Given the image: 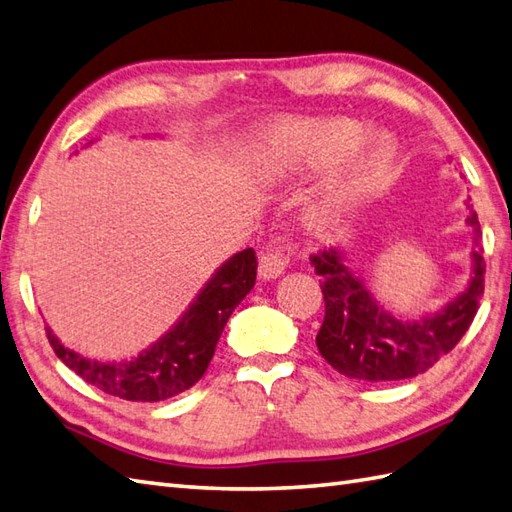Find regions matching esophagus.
Instances as JSON below:
<instances>
[{"mask_svg": "<svg viewBox=\"0 0 512 512\" xmlns=\"http://www.w3.org/2000/svg\"><path fill=\"white\" fill-rule=\"evenodd\" d=\"M283 270H285L283 253L279 251V248H275V246H268L266 251L259 255V264H257L259 279L272 281V279H277Z\"/></svg>", "mask_w": 512, "mask_h": 512, "instance_id": "34e87169", "label": "esophagus"}]
</instances>
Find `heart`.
I'll return each instance as SVG.
<instances>
[{"instance_id":"obj_1","label":"heart","mask_w":512,"mask_h":512,"mask_svg":"<svg viewBox=\"0 0 512 512\" xmlns=\"http://www.w3.org/2000/svg\"><path fill=\"white\" fill-rule=\"evenodd\" d=\"M364 135V126L353 120L285 124L268 137L259 157V174L268 181H288L353 152ZM395 154L397 150L388 139L375 137L347 170L325 178L305 205L307 227L314 233L334 229L388 172Z\"/></svg>"}]
</instances>
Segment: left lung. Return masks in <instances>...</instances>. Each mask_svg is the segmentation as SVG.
Listing matches in <instances>:
<instances>
[{
  "instance_id": "8db88e82",
  "label": "left lung",
  "mask_w": 512,
  "mask_h": 512,
  "mask_svg": "<svg viewBox=\"0 0 512 512\" xmlns=\"http://www.w3.org/2000/svg\"><path fill=\"white\" fill-rule=\"evenodd\" d=\"M467 224L473 231L467 285L438 312L417 318H401L386 310L347 264L340 248L314 255L312 266L323 277L320 288L325 299L316 347L327 364L362 382H397L425 373L454 349L467 334L484 292L482 231L475 211H469Z\"/></svg>"
}]
</instances>
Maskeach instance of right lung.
Returning a JSON list of instances; mask_svg holds the SVG:
<instances>
[{"label": "right lung", "instance_id": "1", "mask_svg": "<svg viewBox=\"0 0 512 512\" xmlns=\"http://www.w3.org/2000/svg\"><path fill=\"white\" fill-rule=\"evenodd\" d=\"M93 144V141H91ZM253 248L231 255L202 285L181 318L148 349L126 360L87 358L45 327L54 353L87 384L126 401H165L192 388L205 375L229 316L253 290Z\"/></svg>", "mask_w": 512, "mask_h": 512}]
</instances>
